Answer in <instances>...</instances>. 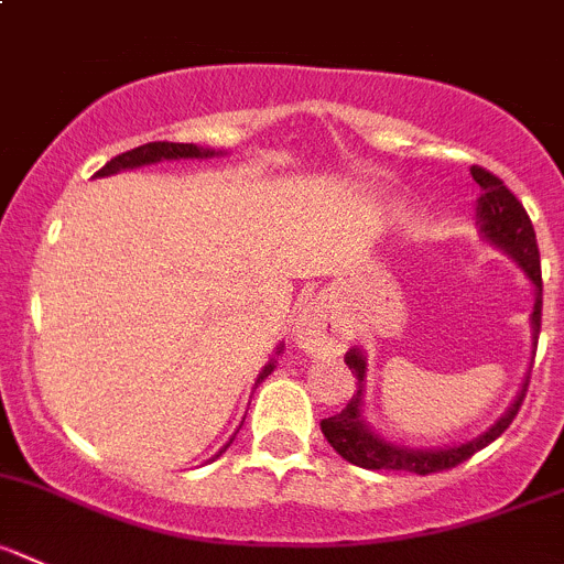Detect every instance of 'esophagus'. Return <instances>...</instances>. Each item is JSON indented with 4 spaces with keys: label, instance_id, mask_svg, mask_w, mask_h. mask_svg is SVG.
I'll list each match as a JSON object with an SVG mask.
<instances>
[{
    "label": "esophagus",
    "instance_id": "34e87169",
    "mask_svg": "<svg viewBox=\"0 0 564 564\" xmlns=\"http://www.w3.org/2000/svg\"><path fill=\"white\" fill-rule=\"evenodd\" d=\"M294 344L305 355H330L338 352L344 344V327L330 314L325 303H311L303 314L294 319Z\"/></svg>",
    "mask_w": 564,
    "mask_h": 564
}]
</instances>
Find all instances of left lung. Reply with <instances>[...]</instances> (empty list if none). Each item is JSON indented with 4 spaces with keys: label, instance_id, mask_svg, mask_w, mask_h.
Instances as JSON below:
<instances>
[{
    "label": "left lung",
    "instance_id": "1",
    "mask_svg": "<svg viewBox=\"0 0 564 564\" xmlns=\"http://www.w3.org/2000/svg\"><path fill=\"white\" fill-rule=\"evenodd\" d=\"M471 176L474 182L479 184V189H482V195H479L477 200L479 234H482L494 248L505 250V253L521 267V272L534 286V308L532 314H529V322H532V347H538L540 316H543V278H540V250L538 239H534L532 220H529L521 200L505 187V182H501L499 176L488 173L485 167H471ZM344 364H347L349 369L355 371V377H358V391L352 393V399H349L347 408H344L341 413L330 415V419H322V433H325L327 444H330L344 460L352 463V466L358 468H369V471H410L424 477V474H435L444 471V468L460 466V463L468 460L474 452L494 444V441L510 427L512 419L518 415L523 397H527L529 386L527 375V380H523L521 391L512 399L510 408H507L485 433H479L477 438L457 446H444V449H410V446L391 444V441L380 438V435L369 427V421L364 419L366 355L360 352L358 347H352L344 355Z\"/></svg>",
    "mask_w": 564,
    "mask_h": 564
}]
</instances>
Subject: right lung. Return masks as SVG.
<instances>
[{
  "label": "right lung",
  "instance_id": "right-lung-1",
  "mask_svg": "<svg viewBox=\"0 0 564 564\" xmlns=\"http://www.w3.org/2000/svg\"><path fill=\"white\" fill-rule=\"evenodd\" d=\"M220 154L223 151L200 149V145H193V143H145V145H140V149H131V151H126V154L112 156V160H109L107 165L96 173V178L112 176V173H120V171H134V167H143V165H156V162H165V160H209V156H220ZM281 349L283 347H278V352H281ZM272 369H275V358H272L270 364L259 371V377H256V386H259L267 375H272ZM231 441H228V444L223 446L215 457H220L223 452L231 446ZM215 457H212V460H215Z\"/></svg>",
  "mask_w": 564,
  "mask_h": 564
}]
</instances>
